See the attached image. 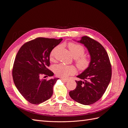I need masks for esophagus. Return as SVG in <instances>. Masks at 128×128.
I'll list each match as a JSON object with an SVG mask.
<instances>
[{
	"instance_id": "34e87169",
	"label": "esophagus",
	"mask_w": 128,
	"mask_h": 128,
	"mask_svg": "<svg viewBox=\"0 0 128 128\" xmlns=\"http://www.w3.org/2000/svg\"><path fill=\"white\" fill-rule=\"evenodd\" d=\"M61 80H62L63 82H67V81H68V80L67 79H66V78H61Z\"/></svg>"
}]
</instances>
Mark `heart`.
Listing matches in <instances>:
<instances>
[{
  "label": "heart",
  "instance_id": "1",
  "mask_svg": "<svg viewBox=\"0 0 128 128\" xmlns=\"http://www.w3.org/2000/svg\"><path fill=\"white\" fill-rule=\"evenodd\" d=\"M68 48L72 56L75 58V61L77 67L80 70L84 71L90 67L91 60L88 56L83 55L85 53V49L82 45L74 42H69ZM58 46L55 47L50 52V59L54 60V56ZM53 71L56 75L62 78H66L70 75L75 74L76 72V68L74 66L66 65L62 64H58L53 67Z\"/></svg>",
  "mask_w": 128,
  "mask_h": 128
}]
</instances>
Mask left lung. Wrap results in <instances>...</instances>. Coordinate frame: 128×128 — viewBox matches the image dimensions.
Wrapping results in <instances>:
<instances>
[{
  "label": "left lung",
  "mask_w": 128,
  "mask_h": 128,
  "mask_svg": "<svg viewBox=\"0 0 128 128\" xmlns=\"http://www.w3.org/2000/svg\"><path fill=\"white\" fill-rule=\"evenodd\" d=\"M88 48L91 56V64L86 70L77 76L75 90L69 96L76 102L84 105L95 103L102 97L112 77V66L106 51L96 40L83 36L78 41Z\"/></svg>",
  "instance_id": "obj_1"
}]
</instances>
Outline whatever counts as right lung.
<instances>
[{"instance_id": "add662e5", "label": "right lung", "mask_w": 128, "mask_h": 128, "mask_svg": "<svg viewBox=\"0 0 128 128\" xmlns=\"http://www.w3.org/2000/svg\"><path fill=\"white\" fill-rule=\"evenodd\" d=\"M62 39L38 37L23 45L17 53L12 69L15 86L27 101L38 104L49 99L58 78L41 80L42 75L51 77L50 54Z\"/></svg>"}]
</instances>
